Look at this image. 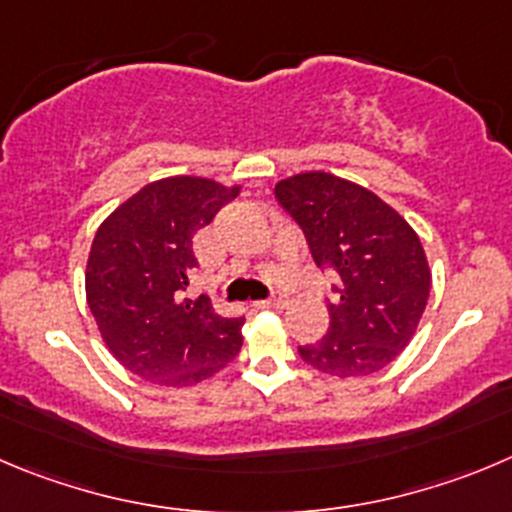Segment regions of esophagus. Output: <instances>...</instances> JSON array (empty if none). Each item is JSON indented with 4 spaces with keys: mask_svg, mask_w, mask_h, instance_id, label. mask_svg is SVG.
Instances as JSON below:
<instances>
[{
    "mask_svg": "<svg viewBox=\"0 0 512 512\" xmlns=\"http://www.w3.org/2000/svg\"><path fill=\"white\" fill-rule=\"evenodd\" d=\"M286 304V296L284 294H274L271 296V299H264V301H259V309H279V306H284Z\"/></svg>",
    "mask_w": 512,
    "mask_h": 512,
    "instance_id": "esophagus-1",
    "label": "esophagus"
}]
</instances>
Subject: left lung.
Instances as JSON below:
<instances>
[{
	"label": "left lung",
	"instance_id": "8db88e82",
	"mask_svg": "<svg viewBox=\"0 0 512 512\" xmlns=\"http://www.w3.org/2000/svg\"><path fill=\"white\" fill-rule=\"evenodd\" d=\"M316 266L339 274L329 332L299 347L309 367L349 379L379 372L415 337L430 296L420 236L392 206L339 175L311 170L276 183Z\"/></svg>",
	"mask_w": 512,
	"mask_h": 512
}]
</instances>
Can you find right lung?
Returning <instances> with one entry per match:
<instances>
[{"label": "right lung", "mask_w": 512, "mask_h": 512, "mask_svg": "<svg viewBox=\"0 0 512 512\" xmlns=\"http://www.w3.org/2000/svg\"><path fill=\"white\" fill-rule=\"evenodd\" d=\"M238 191L173 175L140 188L97 228L85 271L87 304L102 342L140 379L193 387L241 349L243 316L216 314L208 296L183 299L198 266L193 238Z\"/></svg>", "instance_id": "obj_1"}]
</instances>
